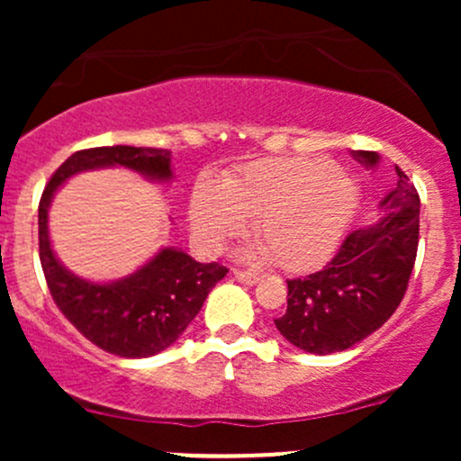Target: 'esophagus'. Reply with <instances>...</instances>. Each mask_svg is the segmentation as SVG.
I'll return each mask as SVG.
<instances>
[{"mask_svg": "<svg viewBox=\"0 0 461 461\" xmlns=\"http://www.w3.org/2000/svg\"><path fill=\"white\" fill-rule=\"evenodd\" d=\"M234 275H236V279H238V282H242V284H247V285H253V284H258V282H260V273H253V271H242V268H236Z\"/></svg>", "mask_w": 461, "mask_h": 461, "instance_id": "1", "label": "esophagus"}]
</instances>
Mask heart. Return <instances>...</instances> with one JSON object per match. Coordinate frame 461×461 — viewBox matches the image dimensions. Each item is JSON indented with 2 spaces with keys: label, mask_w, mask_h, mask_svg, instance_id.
<instances>
[{
  "label": "heart",
  "mask_w": 461,
  "mask_h": 461,
  "mask_svg": "<svg viewBox=\"0 0 461 461\" xmlns=\"http://www.w3.org/2000/svg\"><path fill=\"white\" fill-rule=\"evenodd\" d=\"M357 205V182L330 160H262L225 176L219 186L201 179L190 223L201 245L216 251L253 221L262 256L285 271H305L336 251Z\"/></svg>",
  "instance_id": "heart-1"
}]
</instances>
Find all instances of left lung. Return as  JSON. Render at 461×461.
Returning a JSON list of instances; mask_svg holds the SVG:
<instances>
[{"label": "left lung", "mask_w": 461, "mask_h": 461, "mask_svg": "<svg viewBox=\"0 0 461 461\" xmlns=\"http://www.w3.org/2000/svg\"><path fill=\"white\" fill-rule=\"evenodd\" d=\"M351 153L364 167L379 160L375 151ZM396 176L379 223L353 230L322 271L288 279V308L275 325L290 345L316 356L347 351L399 308L416 262L420 199L399 167Z\"/></svg>", "instance_id": "obj_1"}]
</instances>
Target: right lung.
Returning <instances> with one entry per match:
<instances>
[{
	"label": "right lung",
	"mask_w": 461,
	"mask_h": 461,
	"mask_svg": "<svg viewBox=\"0 0 461 461\" xmlns=\"http://www.w3.org/2000/svg\"><path fill=\"white\" fill-rule=\"evenodd\" d=\"M125 167L151 179L171 177V151L156 147H93L68 156L39 203V256L58 310L84 338L119 357H149L171 347L199 314L227 268L194 262L177 249H162L149 264L113 284H93L56 260L47 231V210L56 188L79 171Z\"/></svg>",
	"instance_id": "add662e5"
}]
</instances>
